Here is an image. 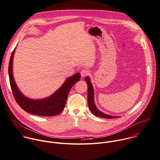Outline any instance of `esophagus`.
<instances>
[{
    "instance_id": "obj_1",
    "label": "esophagus",
    "mask_w": 160,
    "mask_h": 160,
    "mask_svg": "<svg viewBox=\"0 0 160 160\" xmlns=\"http://www.w3.org/2000/svg\"><path fill=\"white\" fill-rule=\"evenodd\" d=\"M80 73H81V76L82 77H86V76H87L90 74V71L87 68H83L81 70Z\"/></svg>"
}]
</instances>
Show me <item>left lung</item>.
<instances>
[{
  "label": "left lung",
  "instance_id": "left-lung-1",
  "mask_svg": "<svg viewBox=\"0 0 160 160\" xmlns=\"http://www.w3.org/2000/svg\"><path fill=\"white\" fill-rule=\"evenodd\" d=\"M85 80L87 82V84L88 85V107L90 110V111L93 113V115L101 118H105V119H112V118H116L118 117L116 116H112L108 114H105L98 111L96 106L94 103V100H93V88L92 87V85L90 82V80L88 77H85Z\"/></svg>",
  "mask_w": 160,
  "mask_h": 160
}]
</instances>
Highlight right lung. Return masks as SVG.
<instances>
[{"label": "right lung", "mask_w": 160, "mask_h": 160, "mask_svg": "<svg viewBox=\"0 0 160 160\" xmlns=\"http://www.w3.org/2000/svg\"><path fill=\"white\" fill-rule=\"evenodd\" d=\"M15 49L12 51L9 64V76L11 90L14 98L26 112L39 116H54L64 109L68 93L71 88L79 81L80 73L69 77L63 85L49 97L42 100H31L23 95L17 87L12 75V60Z\"/></svg>", "instance_id": "add662e5"}]
</instances>
